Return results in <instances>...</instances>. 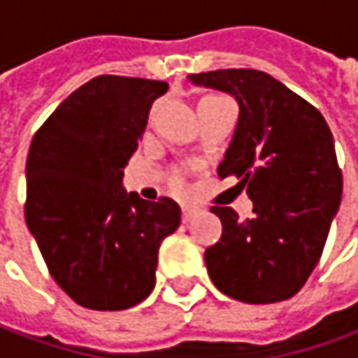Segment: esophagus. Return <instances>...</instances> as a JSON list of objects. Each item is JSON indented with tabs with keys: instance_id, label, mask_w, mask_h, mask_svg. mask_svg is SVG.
Masks as SVG:
<instances>
[{
	"instance_id": "obj_1",
	"label": "esophagus",
	"mask_w": 358,
	"mask_h": 358,
	"mask_svg": "<svg viewBox=\"0 0 358 358\" xmlns=\"http://www.w3.org/2000/svg\"><path fill=\"white\" fill-rule=\"evenodd\" d=\"M198 214H200V210H198V208H194V206H184V208H182V220H184L186 224L192 222V220L198 216Z\"/></svg>"
}]
</instances>
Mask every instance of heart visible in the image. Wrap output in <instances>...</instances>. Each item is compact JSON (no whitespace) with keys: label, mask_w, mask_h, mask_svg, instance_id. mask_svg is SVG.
I'll return each instance as SVG.
<instances>
[{"label":"heart","mask_w":358,"mask_h":358,"mask_svg":"<svg viewBox=\"0 0 358 358\" xmlns=\"http://www.w3.org/2000/svg\"><path fill=\"white\" fill-rule=\"evenodd\" d=\"M178 186H180V182H178Z\"/></svg>","instance_id":"heart-1"}]
</instances>
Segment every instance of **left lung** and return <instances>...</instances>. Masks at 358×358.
I'll return each instance as SVG.
<instances>
[{"instance_id": "8db88e82", "label": "left lung", "mask_w": 358, "mask_h": 358, "mask_svg": "<svg viewBox=\"0 0 358 358\" xmlns=\"http://www.w3.org/2000/svg\"><path fill=\"white\" fill-rule=\"evenodd\" d=\"M188 80L238 101V127L217 174L241 178L255 214L241 222L231 208H212L222 238L206 250L208 273L238 301L289 299L319 262L341 206L331 129L313 105L264 71L220 69Z\"/></svg>"}]
</instances>
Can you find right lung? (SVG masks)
<instances>
[{"label":"right lung","instance_id":"obj_1","mask_svg":"<svg viewBox=\"0 0 358 358\" xmlns=\"http://www.w3.org/2000/svg\"><path fill=\"white\" fill-rule=\"evenodd\" d=\"M162 80L101 75L57 106L33 136L25 222L57 285L80 307L120 311L156 283L158 248L180 226L170 198L122 188Z\"/></svg>","mask_w":358,"mask_h":358}]
</instances>
